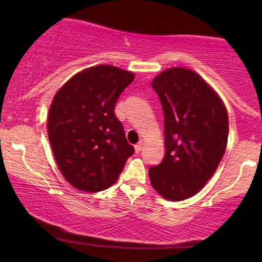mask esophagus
<instances>
[{"label":"esophagus","mask_w":262,"mask_h":262,"mask_svg":"<svg viewBox=\"0 0 262 262\" xmlns=\"http://www.w3.org/2000/svg\"><path fill=\"white\" fill-rule=\"evenodd\" d=\"M134 148H135V152H140L141 149H143V141H139L137 145H134Z\"/></svg>","instance_id":"esophagus-1"}]
</instances>
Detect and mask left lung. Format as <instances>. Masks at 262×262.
<instances>
[{"label": "left lung", "instance_id": "left-lung-1", "mask_svg": "<svg viewBox=\"0 0 262 262\" xmlns=\"http://www.w3.org/2000/svg\"><path fill=\"white\" fill-rule=\"evenodd\" d=\"M151 87L164 112L166 152L149 169L150 182L166 200H187L203 188L223 158L227 110L214 90L188 69H167Z\"/></svg>", "mask_w": 262, "mask_h": 262}]
</instances>
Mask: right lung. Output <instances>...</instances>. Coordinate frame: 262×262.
<instances>
[{
    "label": "right lung",
    "instance_id": "1",
    "mask_svg": "<svg viewBox=\"0 0 262 262\" xmlns=\"http://www.w3.org/2000/svg\"><path fill=\"white\" fill-rule=\"evenodd\" d=\"M133 80L129 71L97 65L76 74L56 92L48 135L62 176L77 189L111 187L134 154L114 114L117 100Z\"/></svg>",
    "mask_w": 262,
    "mask_h": 262
}]
</instances>
